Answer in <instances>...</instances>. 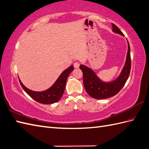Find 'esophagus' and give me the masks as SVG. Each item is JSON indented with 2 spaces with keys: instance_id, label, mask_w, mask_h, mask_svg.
<instances>
[{
  "instance_id": "34e87169",
  "label": "esophagus",
  "mask_w": 149,
  "mask_h": 149,
  "mask_svg": "<svg viewBox=\"0 0 149 149\" xmlns=\"http://www.w3.org/2000/svg\"><path fill=\"white\" fill-rule=\"evenodd\" d=\"M79 66H80V63L78 62H76L74 63V68H78Z\"/></svg>"
}]
</instances>
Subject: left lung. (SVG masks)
Instances as JSON below:
<instances>
[{"instance_id": "8db88e82", "label": "left lung", "mask_w": 149, "mask_h": 149, "mask_svg": "<svg viewBox=\"0 0 149 149\" xmlns=\"http://www.w3.org/2000/svg\"><path fill=\"white\" fill-rule=\"evenodd\" d=\"M112 24V31L124 36L123 33L116 25ZM128 49L124 68H122L119 76L115 80L111 81H104L97 77L96 73L90 68L85 65H80V68L83 72V81L86 92L87 94L96 100H103L111 97L116 95L122 88L130 76L131 70L130 47L127 41Z\"/></svg>"}]
</instances>
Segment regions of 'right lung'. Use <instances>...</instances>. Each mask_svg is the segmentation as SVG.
<instances>
[{"label": "right lung", "mask_w": 149, "mask_h": 149, "mask_svg": "<svg viewBox=\"0 0 149 149\" xmlns=\"http://www.w3.org/2000/svg\"><path fill=\"white\" fill-rule=\"evenodd\" d=\"M73 65H71L70 67H69L62 72L57 79V80L50 87L43 91L38 92L30 90L22 83L19 78V81L23 89L33 100L41 104H52L58 101L62 96L65 90L66 81H67L68 76L73 71Z\"/></svg>", "instance_id": "right-lung-1"}]
</instances>
